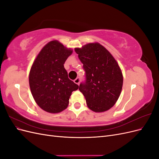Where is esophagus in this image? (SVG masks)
I'll return each mask as SVG.
<instances>
[{
  "label": "esophagus",
  "instance_id": "esophagus-1",
  "mask_svg": "<svg viewBox=\"0 0 159 159\" xmlns=\"http://www.w3.org/2000/svg\"><path fill=\"white\" fill-rule=\"evenodd\" d=\"M74 83L79 85L80 83V78H77L76 79H75L74 80Z\"/></svg>",
  "mask_w": 159,
  "mask_h": 159
}]
</instances>
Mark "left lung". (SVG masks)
Listing matches in <instances>:
<instances>
[{
    "instance_id": "obj_1",
    "label": "left lung",
    "mask_w": 159,
    "mask_h": 159,
    "mask_svg": "<svg viewBox=\"0 0 159 159\" xmlns=\"http://www.w3.org/2000/svg\"><path fill=\"white\" fill-rule=\"evenodd\" d=\"M75 51L85 71V81L80 84L79 90L88 107L95 112L107 111L117 102L123 87V74L117 61L98 42Z\"/></svg>"
}]
</instances>
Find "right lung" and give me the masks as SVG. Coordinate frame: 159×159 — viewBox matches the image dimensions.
<instances>
[{"instance_id":"obj_1","label":"right lung","mask_w":159,"mask_h":159,"mask_svg":"<svg viewBox=\"0 0 159 159\" xmlns=\"http://www.w3.org/2000/svg\"><path fill=\"white\" fill-rule=\"evenodd\" d=\"M73 50L57 40L45 45L34 61L29 74L32 95L41 109L51 113L67 108L72 91L78 85L68 78L64 63Z\"/></svg>"}]
</instances>
